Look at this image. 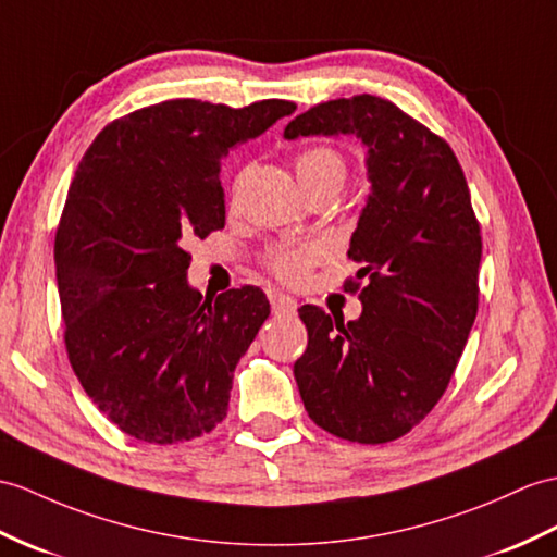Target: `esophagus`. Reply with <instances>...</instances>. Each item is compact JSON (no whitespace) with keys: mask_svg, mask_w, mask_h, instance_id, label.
Segmentation results:
<instances>
[{"mask_svg":"<svg viewBox=\"0 0 557 557\" xmlns=\"http://www.w3.org/2000/svg\"><path fill=\"white\" fill-rule=\"evenodd\" d=\"M268 299H270V306H273L275 315H294L296 313V301L292 299V296L282 294V292H270Z\"/></svg>","mask_w":557,"mask_h":557,"instance_id":"obj_1","label":"esophagus"}]
</instances>
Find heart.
I'll return each mask as SVG.
<instances>
[{
	"mask_svg": "<svg viewBox=\"0 0 557 557\" xmlns=\"http://www.w3.org/2000/svg\"><path fill=\"white\" fill-rule=\"evenodd\" d=\"M296 173H299L301 183H313V180L325 177H344V159L337 149L332 147H308L299 157H296ZM322 249L315 244H306V247H284L270 253V270L282 280L299 282L306 277Z\"/></svg>",
	"mask_w": 557,
	"mask_h": 557,
	"instance_id": "1",
	"label": "heart"
}]
</instances>
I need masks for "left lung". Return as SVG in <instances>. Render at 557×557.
Segmentation results:
<instances>
[{"label":"left lung","instance_id":"8db88e82","mask_svg":"<svg viewBox=\"0 0 557 557\" xmlns=\"http://www.w3.org/2000/svg\"><path fill=\"white\" fill-rule=\"evenodd\" d=\"M308 135H356L368 149L370 194L348 247L360 270L346 282L363 313L344 322L301 306L308 346L294 377L322 430L386 444L424 420L454 377L476 315L480 223L454 149L396 103H318L284 127L287 139Z\"/></svg>","mask_w":557,"mask_h":557}]
</instances>
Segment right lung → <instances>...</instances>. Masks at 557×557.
I'll return each mask as SVG.
<instances>
[{"instance_id":"right-lung-1","label":"right lung","mask_w":557,"mask_h":557,"mask_svg":"<svg viewBox=\"0 0 557 557\" xmlns=\"http://www.w3.org/2000/svg\"><path fill=\"white\" fill-rule=\"evenodd\" d=\"M294 111L168 99L109 123L77 165L54 242L63 339L92 404L139 442H189L227 416L270 304L251 284L203 299L187 244L225 227L220 159Z\"/></svg>"}]
</instances>
